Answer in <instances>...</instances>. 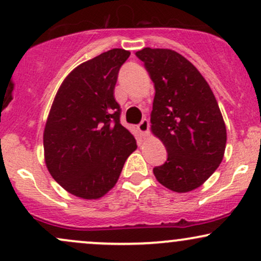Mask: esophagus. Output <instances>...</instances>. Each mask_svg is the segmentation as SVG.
I'll return each mask as SVG.
<instances>
[{
  "mask_svg": "<svg viewBox=\"0 0 261 261\" xmlns=\"http://www.w3.org/2000/svg\"><path fill=\"white\" fill-rule=\"evenodd\" d=\"M137 130L140 131V134L142 135V136H148L149 134V121L147 119H143L142 121L140 122L139 125H137Z\"/></svg>",
  "mask_w": 261,
  "mask_h": 261,
  "instance_id": "esophagus-1",
  "label": "esophagus"
}]
</instances>
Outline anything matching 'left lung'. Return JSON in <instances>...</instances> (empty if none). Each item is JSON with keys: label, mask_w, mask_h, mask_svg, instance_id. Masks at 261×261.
<instances>
[{"label": "left lung", "mask_w": 261, "mask_h": 261, "mask_svg": "<svg viewBox=\"0 0 261 261\" xmlns=\"http://www.w3.org/2000/svg\"><path fill=\"white\" fill-rule=\"evenodd\" d=\"M136 56L154 83L151 130L168 152L153 174L170 190L188 193L207 180L223 160L222 114L208 83L180 54L145 47Z\"/></svg>", "instance_id": "left-lung-1"}]
</instances>
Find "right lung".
<instances>
[{
	"label": "right lung",
	"mask_w": 261,
	"mask_h": 261,
	"mask_svg": "<svg viewBox=\"0 0 261 261\" xmlns=\"http://www.w3.org/2000/svg\"><path fill=\"white\" fill-rule=\"evenodd\" d=\"M130 56L113 49L83 62L60 86L44 130L45 163L68 193L93 200L118 181L125 161L137 148L120 124L114 98L118 73Z\"/></svg>",
	"instance_id": "add662e5"
}]
</instances>
